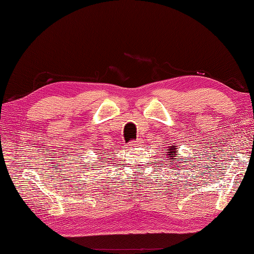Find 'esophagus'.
Here are the masks:
<instances>
[{
  "mask_svg": "<svg viewBox=\"0 0 254 254\" xmlns=\"http://www.w3.org/2000/svg\"><path fill=\"white\" fill-rule=\"evenodd\" d=\"M143 142L141 141V139H136V141H131L130 142V146L131 147H136V146H139Z\"/></svg>",
  "mask_w": 254,
  "mask_h": 254,
  "instance_id": "34e87169",
  "label": "esophagus"
}]
</instances>
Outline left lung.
<instances>
[{
    "label": "left lung",
    "mask_w": 254,
    "mask_h": 254,
    "mask_svg": "<svg viewBox=\"0 0 254 254\" xmlns=\"http://www.w3.org/2000/svg\"><path fill=\"white\" fill-rule=\"evenodd\" d=\"M167 148L168 149H167V152L164 154L165 160L169 161V164H171V165H176V168L185 169V165L183 164H187V161L179 160L181 158V156H179L180 154L178 153L177 145H174V146H169ZM171 165H169V166H171Z\"/></svg>",
    "instance_id": "left-lung-1"
}]
</instances>
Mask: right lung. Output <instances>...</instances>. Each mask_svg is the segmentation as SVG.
I'll return each instance as SVG.
<instances>
[{
  "label": "right lung",
  "mask_w": 254,
  "mask_h": 254,
  "mask_svg": "<svg viewBox=\"0 0 254 254\" xmlns=\"http://www.w3.org/2000/svg\"><path fill=\"white\" fill-rule=\"evenodd\" d=\"M98 158H100V157H98Z\"/></svg>",
  "instance_id": "1"
}]
</instances>
